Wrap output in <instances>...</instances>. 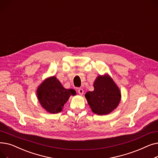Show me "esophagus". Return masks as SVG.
<instances>
[{
	"instance_id": "1",
	"label": "esophagus",
	"mask_w": 158,
	"mask_h": 158,
	"mask_svg": "<svg viewBox=\"0 0 158 158\" xmlns=\"http://www.w3.org/2000/svg\"><path fill=\"white\" fill-rule=\"evenodd\" d=\"M78 93L79 94V95H82L84 93V90L82 89V88H79L78 89Z\"/></svg>"
}]
</instances>
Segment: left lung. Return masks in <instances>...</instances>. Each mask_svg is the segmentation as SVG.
Here are the masks:
<instances>
[{
    "mask_svg": "<svg viewBox=\"0 0 158 158\" xmlns=\"http://www.w3.org/2000/svg\"><path fill=\"white\" fill-rule=\"evenodd\" d=\"M94 90L88 92L85 97L92 111L98 115L112 112L121 100L120 89L107 74L98 76L94 83Z\"/></svg>",
    "mask_w": 158,
    "mask_h": 158,
    "instance_id": "obj_1",
    "label": "left lung"
}]
</instances>
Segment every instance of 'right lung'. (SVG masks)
<instances>
[{"label":"right lung","mask_w":158,"mask_h":158,"mask_svg":"<svg viewBox=\"0 0 158 158\" xmlns=\"http://www.w3.org/2000/svg\"><path fill=\"white\" fill-rule=\"evenodd\" d=\"M37 97L41 106L50 113H58L63 108L70 95H76L73 89L64 88L56 77L45 79L38 88Z\"/></svg>","instance_id":"add662e5"}]
</instances>
